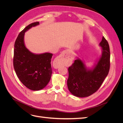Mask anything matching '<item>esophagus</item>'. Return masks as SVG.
Masks as SVG:
<instances>
[{"label": "esophagus", "mask_w": 123, "mask_h": 123, "mask_svg": "<svg viewBox=\"0 0 123 123\" xmlns=\"http://www.w3.org/2000/svg\"><path fill=\"white\" fill-rule=\"evenodd\" d=\"M71 62V59L70 58V52L67 50L63 51L56 58V65L57 67L68 65Z\"/></svg>", "instance_id": "obj_1"}]
</instances>
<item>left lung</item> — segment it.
<instances>
[{"instance_id": "left-lung-1", "label": "left lung", "mask_w": 123, "mask_h": 123, "mask_svg": "<svg viewBox=\"0 0 123 123\" xmlns=\"http://www.w3.org/2000/svg\"><path fill=\"white\" fill-rule=\"evenodd\" d=\"M102 54L92 67H87L85 62L77 57L68 68L67 86L72 95L85 98L92 95L100 87L109 71V46L103 36L99 44Z\"/></svg>"}]
</instances>
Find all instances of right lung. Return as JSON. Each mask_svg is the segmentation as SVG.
<instances>
[{"instance_id": "right-lung-1", "label": "right lung", "mask_w": 123, "mask_h": 123, "mask_svg": "<svg viewBox=\"0 0 123 123\" xmlns=\"http://www.w3.org/2000/svg\"><path fill=\"white\" fill-rule=\"evenodd\" d=\"M39 24V22H36L26 27L18 35L14 44V70L21 82L33 91H38L45 87L52 73L51 61L53 54L48 52L33 53L25 46V32Z\"/></svg>"}]
</instances>
